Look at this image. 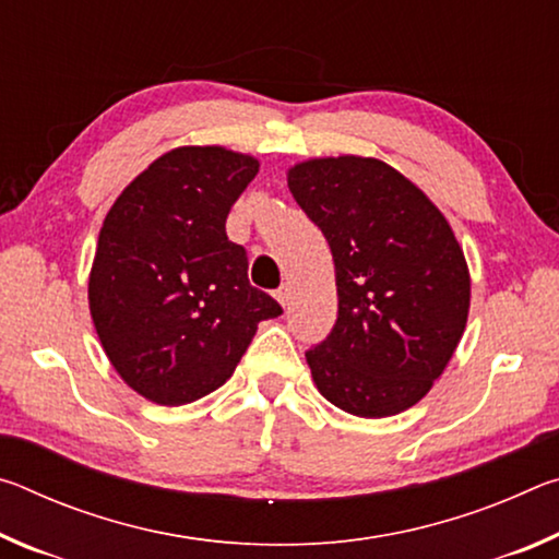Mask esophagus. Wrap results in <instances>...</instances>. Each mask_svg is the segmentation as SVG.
<instances>
[{
    "mask_svg": "<svg viewBox=\"0 0 559 559\" xmlns=\"http://www.w3.org/2000/svg\"><path fill=\"white\" fill-rule=\"evenodd\" d=\"M276 298H278V302H281L283 308L290 306V288H288V286H281V288L276 290Z\"/></svg>",
    "mask_w": 559,
    "mask_h": 559,
    "instance_id": "esophagus-1",
    "label": "esophagus"
}]
</instances>
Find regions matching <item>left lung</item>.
<instances>
[{
    "instance_id": "left-lung-1",
    "label": "left lung",
    "mask_w": 559,
    "mask_h": 559,
    "mask_svg": "<svg viewBox=\"0 0 559 559\" xmlns=\"http://www.w3.org/2000/svg\"><path fill=\"white\" fill-rule=\"evenodd\" d=\"M288 189L335 261V328L306 353L318 392L365 419L409 409L468 320V263L447 216L374 157L306 159L288 169Z\"/></svg>"
}]
</instances>
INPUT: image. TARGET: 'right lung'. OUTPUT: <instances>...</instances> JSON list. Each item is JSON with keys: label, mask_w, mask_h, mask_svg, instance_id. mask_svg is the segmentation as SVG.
<instances>
[{"label": "right lung", "mask_w": 559, "mask_h": 559, "mask_svg": "<svg viewBox=\"0 0 559 559\" xmlns=\"http://www.w3.org/2000/svg\"><path fill=\"white\" fill-rule=\"evenodd\" d=\"M259 159L219 145L157 157L103 219L88 308L103 349L130 390L179 406L229 380L261 320L283 310L249 283L226 216Z\"/></svg>", "instance_id": "obj_1"}]
</instances>
